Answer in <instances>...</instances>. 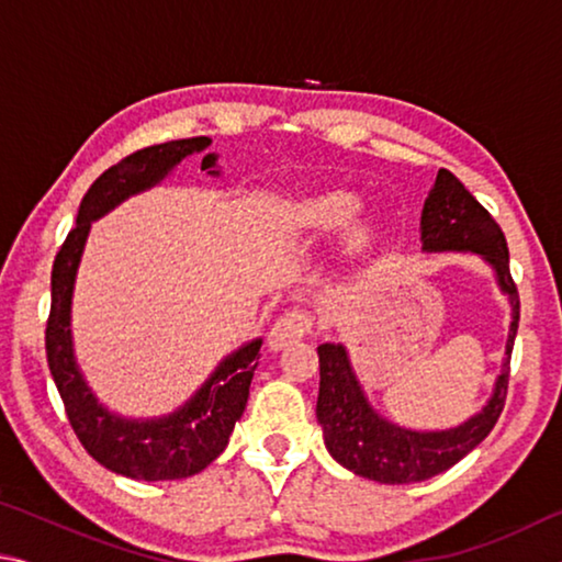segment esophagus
I'll return each instance as SVG.
<instances>
[{
    "mask_svg": "<svg viewBox=\"0 0 562 562\" xmlns=\"http://www.w3.org/2000/svg\"><path fill=\"white\" fill-rule=\"evenodd\" d=\"M310 329H312V317L307 315V312H302V310L284 312V315L274 322L270 329L268 347L272 351H280L284 347L294 345V341H300Z\"/></svg>",
    "mask_w": 562,
    "mask_h": 562,
    "instance_id": "1",
    "label": "esophagus"
}]
</instances>
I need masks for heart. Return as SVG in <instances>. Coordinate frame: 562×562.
<instances>
[{
	"instance_id": "1",
	"label": "heart",
	"mask_w": 562,
	"mask_h": 562,
	"mask_svg": "<svg viewBox=\"0 0 562 562\" xmlns=\"http://www.w3.org/2000/svg\"><path fill=\"white\" fill-rule=\"evenodd\" d=\"M359 211V201L355 195L341 193V190H329V193L312 195L307 201L297 205V217L310 227H317V231H335V227L345 225L351 215ZM349 245L355 250L367 247L372 240V225L359 221L349 227L347 233Z\"/></svg>"
}]
</instances>
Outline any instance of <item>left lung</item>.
Instances as JSON below:
<instances>
[{"mask_svg":"<svg viewBox=\"0 0 562 562\" xmlns=\"http://www.w3.org/2000/svg\"><path fill=\"white\" fill-rule=\"evenodd\" d=\"M424 252H473L496 274L510 304L506 359L493 394L479 414L441 431H416L389 422L369 404L345 345L325 341L319 355L317 422L331 459L361 479L379 483H418L434 479L471 453L496 426L508 394L510 351L518 331L520 300L508 268V245L498 223L463 183L441 168L422 211Z\"/></svg>","mask_w":562,"mask_h":562,"instance_id":"1","label":"left lung"}]
</instances>
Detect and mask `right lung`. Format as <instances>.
<instances>
[{
  "label": "right lung",
  "instance_id": "obj_1",
  "mask_svg": "<svg viewBox=\"0 0 562 562\" xmlns=\"http://www.w3.org/2000/svg\"><path fill=\"white\" fill-rule=\"evenodd\" d=\"M207 146V136L168 140L136 150L111 166L83 195L74 231L66 235L54 260L52 312L46 322V359L54 384L83 449L109 471L126 479L180 481L211 465L225 451L235 422L245 412L252 374L258 369L260 337L227 355L203 386L176 412L154 418H128L99 402L74 355L71 300L91 223L131 195L158 186L180 160L201 154ZM201 168L211 176H221L215 154H207Z\"/></svg>",
  "mask_w": 562,
  "mask_h": 562
}]
</instances>
